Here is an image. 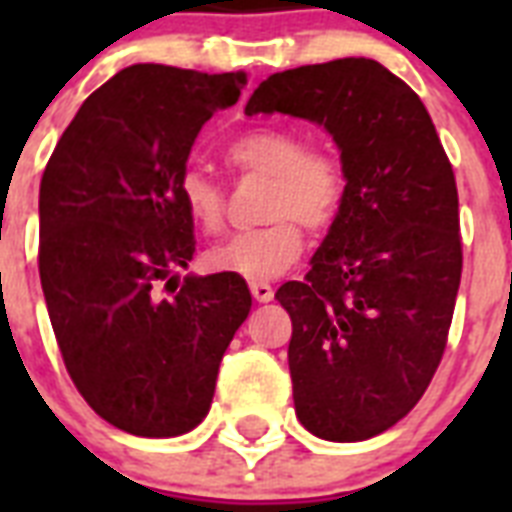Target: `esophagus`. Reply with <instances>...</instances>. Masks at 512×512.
Masks as SVG:
<instances>
[{"mask_svg": "<svg viewBox=\"0 0 512 512\" xmlns=\"http://www.w3.org/2000/svg\"><path fill=\"white\" fill-rule=\"evenodd\" d=\"M249 292H252V297H255L257 303H271L273 300V287L271 284H265V281L249 284Z\"/></svg>", "mask_w": 512, "mask_h": 512, "instance_id": "34e87169", "label": "esophagus"}]
</instances>
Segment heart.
<instances>
[{"label": "heart", "instance_id": "obj_1", "mask_svg": "<svg viewBox=\"0 0 512 512\" xmlns=\"http://www.w3.org/2000/svg\"><path fill=\"white\" fill-rule=\"evenodd\" d=\"M228 159L239 170L271 177L263 209L271 223L215 244L207 252V265L252 284L276 279L303 252V228L296 220L311 231H321L340 212L345 199L342 164L324 148H305L303 138L284 127L241 132L228 146ZM177 196L199 228L217 231L223 225V188L207 170L185 167L177 177Z\"/></svg>", "mask_w": 512, "mask_h": 512}]
</instances>
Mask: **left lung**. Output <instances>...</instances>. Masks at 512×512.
<instances>
[{
	"instance_id": "1",
	"label": "left lung",
	"mask_w": 512,
	"mask_h": 512,
	"mask_svg": "<svg viewBox=\"0 0 512 512\" xmlns=\"http://www.w3.org/2000/svg\"><path fill=\"white\" fill-rule=\"evenodd\" d=\"M244 114L319 124L340 151V212L276 300L303 428L366 441L412 412L444 356L462 276L452 164L412 87L369 58L268 76Z\"/></svg>"
}]
</instances>
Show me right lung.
<instances>
[{"label":"right lung","mask_w":512,"mask_h":512,"mask_svg":"<svg viewBox=\"0 0 512 512\" xmlns=\"http://www.w3.org/2000/svg\"><path fill=\"white\" fill-rule=\"evenodd\" d=\"M244 84V71L124 68L84 100L42 175L52 332L84 401L132 436H183L207 417L225 348L252 308L239 276L180 279L196 241L177 196L196 135Z\"/></svg>","instance_id":"1"}]
</instances>
